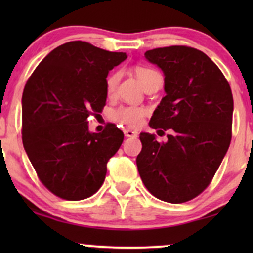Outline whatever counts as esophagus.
Masks as SVG:
<instances>
[{
  "mask_svg": "<svg viewBox=\"0 0 253 253\" xmlns=\"http://www.w3.org/2000/svg\"><path fill=\"white\" fill-rule=\"evenodd\" d=\"M124 134L126 136H128V138H135V136L138 135V132L126 128V129H124Z\"/></svg>",
  "mask_w": 253,
  "mask_h": 253,
  "instance_id": "1",
  "label": "esophagus"
}]
</instances>
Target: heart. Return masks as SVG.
Listing matches in <instances>:
<instances>
[{
  "label": "heart",
  "mask_w": 253,
  "mask_h": 253,
  "mask_svg": "<svg viewBox=\"0 0 253 253\" xmlns=\"http://www.w3.org/2000/svg\"><path fill=\"white\" fill-rule=\"evenodd\" d=\"M135 75L138 77V80L140 81V83L143 84V86L147 85L151 82H153L155 80L162 78L159 72L151 68H146V66H136L135 68ZM121 78V72L115 71L113 74H110L108 78L106 81V90L107 94L109 96H112L113 94L117 90L119 82H120ZM145 117V109L141 107L136 106H123L119 107L118 109H115L112 113L113 120L118 121V123L126 125L128 127H138L140 126L143 123Z\"/></svg>",
  "instance_id": "obj_1"
}]
</instances>
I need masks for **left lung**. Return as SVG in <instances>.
<instances>
[{"label":"left lung","mask_w":253,"mask_h":253,"mask_svg":"<svg viewBox=\"0 0 253 253\" xmlns=\"http://www.w3.org/2000/svg\"><path fill=\"white\" fill-rule=\"evenodd\" d=\"M164 74L165 96L150 127L171 129L165 143L140 133L136 157L146 189L162 201L182 203L208 187L232 138L233 96L220 69L207 54L187 46L145 52ZM158 132H163L159 130Z\"/></svg>","instance_id":"1"}]
</instances>
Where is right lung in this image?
Segmentation results:
<instances>
[{"mask_svg":"<svg viewBox=\"0 0 253 253\" xmlns=\"http://www.w3.org/2000/svg\"><path fill=\"white\" fill-rule=\"evenodd\" d=\"M85 42L58 46L37 66L22 94V143L42 183L78 201L106 178L107 163L124 141L115 125L89 130V115L106 106L108 72L126 59Z\"/></svg>","mask_w":253,"mask_h":253,"instance_id":"1","label":"right lung"}]
</instances>
